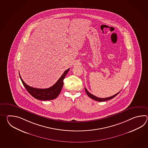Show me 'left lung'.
<instances>
[{
  "label": "left lung",
  "instance_id": "left-lung-1",
  "mask_svg": "<svg viewBox=\"0 0 148 148\" xmlns=\"http://www.w3.org/2000/svg\"><path fill=\"white\" fill-rule=\"evenodd\" d=\"M85 91H86V93H87V95H88L89 97L91 98V99H94L95 101H108V100H110V99H113V98L115 97L116 96H117V95L120 93V91H121H121H119V92H117V94L114 95L112 96H110V97H109L103 98H102L97 97L95 96L94 95L91 94L90 92H89V91L87 90L86 88H85Z\"/></svg>",
  "mask_w": 148,
  "mask_h": 148
}]
</instances>
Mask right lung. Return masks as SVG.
I'll use <instances>...</instances> for the list:
<instances>
[{"mask_svg":"<svg viewBox=\"0 0 148 148\" xmlns=\"http://www.w3.org/2000/svg\"><path fill=\"white\" fill-rule=\"evenodd\" d=\"M69 69L70 68H69L64 72L63 75L61 76V77L54 85L50 88L46 89L33 88L31 86H29L23 80L19 73V75L24 86L25 87L27 91L33 97L41 101H49L56 98L59 96V95L60 94V92L63 87V79L66 76Z\"/></svg>","mask_w":148,"mask_h":148,"instance_id":"obj_1","label":"right lung"}]
</instances>
